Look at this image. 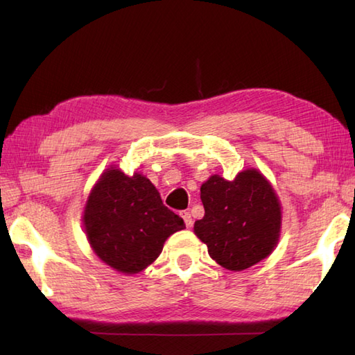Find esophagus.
Wrapping results in <instances>:
<instances>
[{
    "instance_id": "34e87169",
    "label": "esophagus",
    "mask_w": 355,
    "mask_h": 355,
    "mask_svg": "<svg viewBox=\"0 0 355 355\" xmlns=\"http://www.w3.org/2000/svg\"><path fill=\"white\" fill-rule=\"evenodd\" d=\"M182 218L184 220V224H186V227H192V216H191V212H187V210H183L182 214Z\"/></svg>"
}]
</instances>
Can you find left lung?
<instances>
[{
    "label": "left lung",
    "instance_id": "8db88e82",
    "mask_svg": "<svg viewBox=\"0 0 355 355\" xmlns=\"http://www.w3.org/2000/svg\"><path fill=\"white\" fill-rule=\"evenodd\" d=\"M202 220L193 232L221 267L241 271L275 250L281 233V205L261 172L247 169L235 180L212 175L201 184Z\"/></svg>",
    "mask_w": 355,
    "mask_h": 355
}]
</instances>
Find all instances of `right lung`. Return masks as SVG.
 <instances>
[{"label":"right lung","mask_w":355,"mask_h":355,"mask_svg":"<svg viewBox=\"0 0 355 355\" xmlns=\"http://www.w3.org/2000/svg\"><path fill=\"white\" fill-rule=\"evenodd\" d=\"M84 225L94 253L117 271L134 275L153 263L184 221L166 207L149 180L111 168L87 200Z\"/></svg>","instance_id":"add662e5"}]
</instances>
